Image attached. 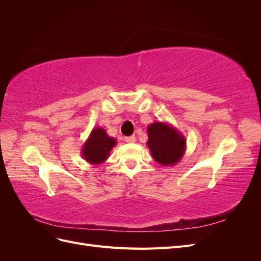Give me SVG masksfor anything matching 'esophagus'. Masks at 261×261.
<instances>
[{
  "label": "esophagus",
  "mask_w": 261,
  "mask_h": 261,
  "mask_svg": "<svg viewBox=\"0 0 261 261\" xmlns=\"http://www.w3.org/2000/svg\"><path fill=\"white\" fill-rule=\"evenodd\" d=\"M125 141L126 143H129V144H133V143H135L136 141V137L135 136H128V137H125Z\"/></svg>",
  "instance_id": "esophagus-1"
}]
</instances>
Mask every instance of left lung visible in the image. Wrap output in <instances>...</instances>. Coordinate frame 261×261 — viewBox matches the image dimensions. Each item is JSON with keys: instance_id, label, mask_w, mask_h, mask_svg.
<instances>
[{"instance_id": "left-lung-1", "label": "left lung", "mask_w": 261, "mask_h": 261, "mask_svg": "<svg viewBox=\"0 0 261 261\" xmlns=\"http://www.w3.org/2000/svg\"><path fill=\"white\" fill-rule=\"evenodd\" d=\"M147 146L155 162L165 167L177 164L186 150V139L174 126L154 122L147 128Z\"/></svg>"}]
</instances>
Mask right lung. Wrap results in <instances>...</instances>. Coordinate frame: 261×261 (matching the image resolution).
Instances as JSON below:
<instances>
[{"label":"right lung","mask_w":261,"mask_h":261,"mask_svg":"<svg viewBox=\"0 0 261 261\" xmlns=\"http://www.w3.org/2000/svg\"><path fill=\"white\" fill-rule=\"evenodd\" d=\"M116 145V139L110 137L106 129L94 127L82 147V156L90 164H102Z\"/></svg>","instance_id":"1"}]
</instances>
